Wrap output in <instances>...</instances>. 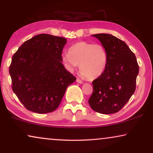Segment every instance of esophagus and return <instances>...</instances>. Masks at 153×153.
Segmentation results:
<instances>
[{"instance_id":"1","label":"esophagus","mask_w":153,"mask_h":153,"mask_svg":"<svg viewBox=\"0 0 153 153\" xmlns=\"http://www.w3.org/2000/svg\"><path fill=\"white\" fill-rule=\"evenodd\" d=\"M76 82L79 83H83V81L81 80V79H79V78L76 79Z\"/></svg>"}]
</instances>
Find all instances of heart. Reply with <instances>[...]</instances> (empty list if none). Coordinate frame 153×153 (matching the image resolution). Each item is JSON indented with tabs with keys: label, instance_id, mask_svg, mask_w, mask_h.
Segmentation results:
<instances>
[{
	"label": "heart",
	"instance_id": "heart-1",
	"mask_svg": "<svg viewBox=\"0 0 153 153\" xmlns=\"http://www.w3.org/2000/svg\"><path fill=\"white\" fill-rule=\"evenodd\" d=\"M68 70L73 72L79 65L83 76L93 81L103 74L108 62L107 51L103 45L79 42L70 48L62 57Z\"/></svg>",
	"mask_w": 153,
	"mask_h": 153
}]
</instances>
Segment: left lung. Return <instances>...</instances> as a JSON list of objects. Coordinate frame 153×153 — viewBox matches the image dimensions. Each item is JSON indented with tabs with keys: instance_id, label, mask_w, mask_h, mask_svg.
I'll return each instance as SVG.
<instances>
[{
	"instance_id": "obj_1",
	"label": "left lung",
	"mask_w": 153,
	"mask_h": 153,
	"mask_svg": "<svg viewBox=\"0 0 153 153\" xmlns=\"http://www.w3.org/2000/svg\"><path fill=\"white\" fill-rule=\"evenodd\" d=\"M105 48L108 62L103 74L94 80L88 103L92 109L102 114L120 111L136 89L139 65L134 53L125 42L110 34L92 35Z\"/></svg>"
}]
</instances>
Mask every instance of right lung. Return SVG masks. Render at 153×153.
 Here are the masks:
<instances>
[{"label": "right lung", "instance_id": "1", "mask_svg": "<svg viewBox=\"0 0 153 153\" xmlns=\"http://www.w3.org/2000/svg\"><path fill=\"white\" fill-rule=\"evenodd\" d=\"M66 42L64 37L39 34L25 42L12 56L9 69L12 91L30 111H53L76 80L62 63Z\"/></svg>", "mask_w": 153, "mask_h": 153}]
</instances>
